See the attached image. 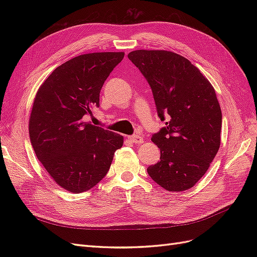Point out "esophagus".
<instances>
[{
	"label": "esophagus",
	"instance_id": "1",
	"mask_svg": "<svg viewBox=\"0 0 257 257\" xmlns=\"http://www.w3.org/2000/svg\"><path fill=\"white\" fill-rule=\"evenodd\" d=\"M128 139H130V141H131L132 143L138 144V145L144 143V138H143L142 136H139V135H133V136H130V137H128Z\"/></svg>",
	"mask_w": 257,
	"mask_h": 257
}]
</instances>
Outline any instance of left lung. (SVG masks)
Instances as JSON below:
<instances>
[{"label": "left lung", "mask_w": 257, "mask_h": 257, "mask_svg": "<svg viewBox=\"0 0 257 257\" xmlns=\"http://www.w3.org/2000/svg\"><path fill=\"white\" fill-rule=\"evenodd\" d=\"M127 57L149 82L161 120L167 119L151 138L161 160L147 172L169 192L189 190L206 174L221 145L222 112L214 88L173 51L141 49Z\"/></svg>", "instance_id": "8db88e82"}]
</instances>
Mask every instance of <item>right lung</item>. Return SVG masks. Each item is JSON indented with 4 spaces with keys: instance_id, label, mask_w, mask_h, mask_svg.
I'll list each match as a JSON object with an SVG mask.
<instances>
[{
    "instance_id": "1",
    "label": "right lung",
    "mask_w": 257,
    "mask_h": 257,
    "mask_svg": "<svg viewBox=\"0 0 257 257\" xmlns=\"http://www.w3.org/2000/svg\"><path fill=\"white\" fill-rule=\"evenodd\" d=\"M124 52L80 54L57 67L38 88L29 120L31 144L52 180L74 194L106 176L123 136L84 122Z\"/></svg>"
}]
</instances>
